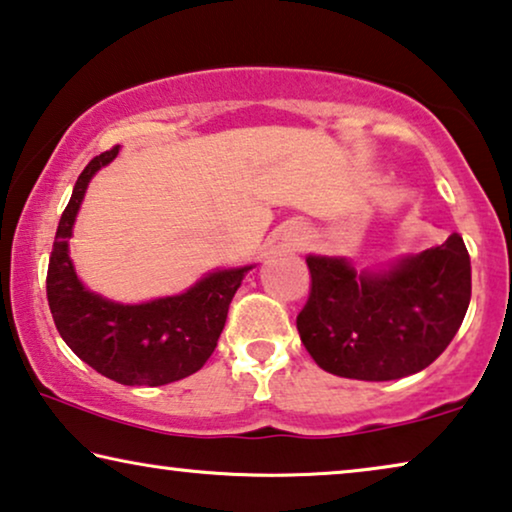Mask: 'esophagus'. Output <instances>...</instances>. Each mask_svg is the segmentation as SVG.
Returning <instances> with one entry per match:
<instances>
[{"label": "esophagus", "instance_id": "esophagus-1", "mask_svg": "<svg viewBox=\"0 0 512 512\" xmlns=\"http://www.w3.org/2000/svg\"><path fill=\"white\" fill-rule=\"evenodd\" d=\"M287 241H290V246L292 248H304L306 246V243H308V236L306 234H299V232H294L292 236H290V239H287Z\"/></svg>", "mask_w": 512, "mask_h": 512}]
</instances>
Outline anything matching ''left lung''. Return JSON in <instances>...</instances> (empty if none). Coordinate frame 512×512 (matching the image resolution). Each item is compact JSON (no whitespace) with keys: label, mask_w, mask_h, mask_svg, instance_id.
Listing matches in <instances>:
<instances>
[{"label":"left lung","mask_w":512,"mask_h":512,"mask_svg":"<svg viewBox=\"0 0 512 512\" xmlns=\"http://www.w3.org/2000/svg\"><path fill=\"white\" fill-rule=\"evenodd\" d=\"M306 264L301 343L320 369L341 378L383 383L427 369L471 301V257L459 234L387 269L355 271L345 257L327 255H308Z\"/></svg>","instance_id":"8db88e82"}]
</instances>
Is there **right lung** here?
Returning a JSON list of instances; mask_svg holds the SVG:
<instances>
[{
	"label": "right lung",
	"instance_id": "right-lung-1",
	"mask_svg": "<svg viewBox=\"0 0 512 512\" xmlns=\"http://www.w3.org/2000/svg\"><path fill=\"white\" fill-rule=\"evenodd\" d=\"M118 150L97 155L78 176L50 253L48 306L64 343L97 373L120 385H169L197 373L213 355L229 304L253 264L211 271L183 294L143 304H118L90 292L76 276L69 239L92 176Z\"/></svg>",
	"mask_w": 512,
	"mask_h": 512
}]
</instances>
